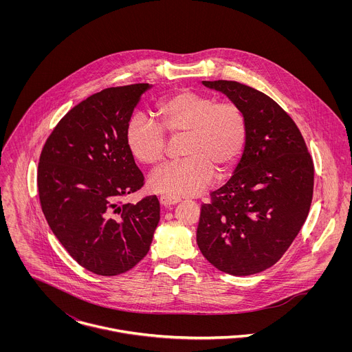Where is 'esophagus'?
<instances>
[{"label":"esophagus","instance_id":"esophagus-1","mask_svg":"<svg viewBox=\"0 0 352 352\" xmlns=\"http://www.w3.org/2000/svg\"><path fill=\"white\" fill-rule=\"evenodd\" d=\"M160 201H161V204H164V206H170V204L179 203L180 198L170 197V195H162V197H160Z\"/></svg>","mask_w":352,"mask_h":352}]
</instances>
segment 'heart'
I'll use <instances>...</instances> for the list:
<instances>
[{
    "mask_svg": "<svg viewBox=\"0 0 352 352\" xmlns=\"http://www.w3.org/2000/svg\"><path fill=\"white\" fill-rule=\"evenodd\" d=\"M158 120L134 115L126 131L133 155L144 165L157 168L168 157L170 142L182 144V162L165 166L151 177L153 191L170 197H192L204 191L214 173L228 175L247 144L245 112L233 100H217L208 94L183 89L154 107Z\"/></svg>",
    "mask_w": 352,
    "mask_h": 352,
    "instance_id": "obj_1",
    "label": "heart"
}]
</instances>
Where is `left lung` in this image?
<instances>
[{
	"label": "left lung",
	"instance_id": "left-lung-1",
	"mask_svg": "<svg viewBox=\"0 0 352 352\" xmlns=\"http://www.w3.org/2000/svg\"><path fill=\"white\" fill-rule=\"evenodd\" d=\"M245 112V151L233 176L201 206L197 243L219 271L247 276L274 265L301 230L313 199L314 165L292 116L237 81H203Z\"/></svg>",
	"mask_w": 352,
	"mask_h": 352
}]
</instances>
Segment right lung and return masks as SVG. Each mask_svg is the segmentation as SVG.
Listing matches in <instances>:
<instances>
[{
  "label": "right lung",
  "mask_w": 352,
  "mask_h": 352,
  "mask_svg": "<svg viewBox=\"0 0 352 352\" xmlns=\"http://www.w3.org/2000/svg\"><path fill=\"white\" fill-rule=\"evenodd\" d=\"M148 88H107L78 102L54 127L39 157V201L52 233L81 267L102 276L138 264L160 221L155 195L124 203L145 186L126 131Z\"/></svg>",
  "instance_id": "obj_1"
}]
</instances>
